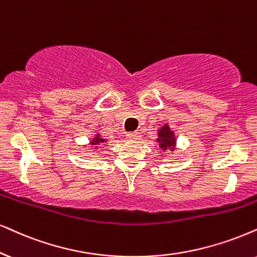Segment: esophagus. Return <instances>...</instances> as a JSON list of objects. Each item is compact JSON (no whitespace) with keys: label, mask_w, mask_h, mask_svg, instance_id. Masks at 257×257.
Returning a JSON list of instances; mask_svg holds the SVG:
<instances>
[{"label":"esophagus","mask_w":257,"mask_h":257,"mask_svg":"<svg viewBox=\"0 0 257 257\" xmlns=\"http://www.w3.org/2000/svg\"><path fill=\"white\" fill-rule=\"evenodd\" d=\"M128 139L129 140H134V141H139L140 139H141V134H140L139 132H133V133H129L128 135Z\"/></svg>","instance_id":"1"}]
</instances>
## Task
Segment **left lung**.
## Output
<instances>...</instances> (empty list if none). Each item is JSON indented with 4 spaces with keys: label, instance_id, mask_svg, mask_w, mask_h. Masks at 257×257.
<instances>
[{
    "label": "left lung",
    "instance_id": "obj_1",
    "mask_svg": "<svg viewBox=\"0 0 257 257\" xmlns=\"http://www.w3.org/2000/svg\"><path fill=\"white\" fill-rule=\"evenodd\" d=\"M157 142L159 144V148L162 152H166L168 149L174 151L175 146H177V139H175L174 132L171 131L170 125L164 124L159 129Z\"/></svg>",
    "mask_w": 257,
    "mask_h": 257
}]
</instances>
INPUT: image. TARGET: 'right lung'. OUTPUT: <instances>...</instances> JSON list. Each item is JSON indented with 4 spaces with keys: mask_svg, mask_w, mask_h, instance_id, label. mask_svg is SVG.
<instances>
[{
    "mask_svg": "<svg viewBox=\"0 0 257 257\" xmlns=\"http://www.w3.org/2000/svg\"><path fill=\"white\" fill-rule=\"evenodd\" d=\"M106 141H108V140H106V139H103L102 136H100V135L98 134V133H97V134L95 135V138H92V140H90L89 145H90V146H92V147H95V149H96V148H98L100 145L105 144Z\"/></svg>",
    "mask_w": 257,
    "mask_h": 257,
    "instance_id": "obj_1",
    "label": "right lung"
}]
</instances>
